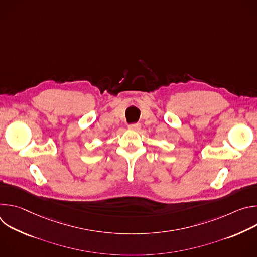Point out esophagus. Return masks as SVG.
Here are the masks:
<instances>
[{
  "mask_svg": "<svg viewBox=\"0 0 257 257\" xmlns=\"http://www.w3.org/2000/svg\"><path fill=\"white\" fill-rule=\"evenodd\" d=\"M128 128H129L130 130H132V131H138V130H140L141 125L138 124V123H136V124H131V125H129Z\"/></svg>",
  "mask_w": 257,
  "mask_h": 257,
  "instance_id": "34e87169",
  "label": "esophagus"
}]
</instances>
